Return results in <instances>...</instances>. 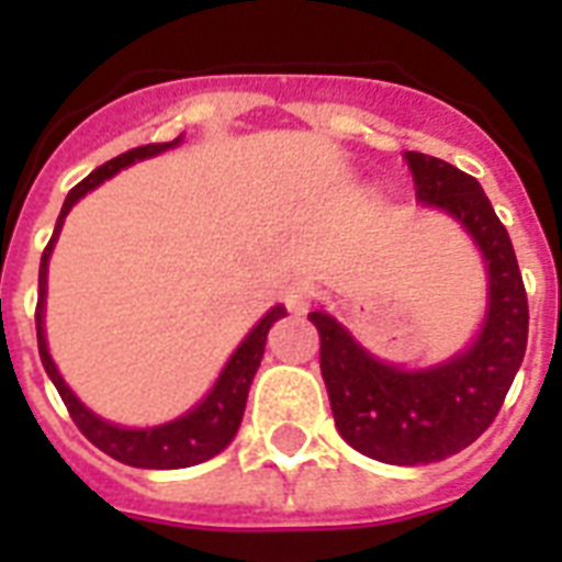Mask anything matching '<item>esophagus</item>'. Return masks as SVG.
<instances>
[{"label": "esophagus", "instance_id": "esophagus-1", "mask_svg": "<svg viewBox=\"0 0 562 562\" xmlns=\"http://www.w3.org/2000/svg\"><path fill=\"white\" fill-rule=\"evenodd\" d=\"M312 297H315V289H312V282L308 280H291L289 285H285V291H282L285 306H289L291 312H297V315L300 312H306Z\"/></svg>", "mask_w": 562, "mask_h": 562}]
</instances>
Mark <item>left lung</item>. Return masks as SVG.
Returning <instances> with one entry per match:
<instances>
[{
  "label": "left lung",
  "instance_id": "8db88e82",
  "mask_svg": "<svg viewBox=\"0 0 562 562\" xmlns=\"http://www.w3.org/2000/svg\"><path fill=\"white\" fill-rule=\"evenodd\" d=\"M417 201L461 224L484 254L487 317L470 350L426 370L373 359L333 315L312 312L321 335L335 426L352 449L396 467L443 461L479 440L496 419L528 347V294L505 224L481 183L428 154L405 151Z\"/></svg>",
  "mask_w": 562,
  "mask_h": 562
}]
</instances>
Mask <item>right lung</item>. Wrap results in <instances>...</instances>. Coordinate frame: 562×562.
Returning a JSON list of instances; mask_svg holds the SVG:
<instances>
[{
    "label": "right lung",
    "mask_w": 562,
    "mask_h": 562,
    "mask_svg": "<svg viewBox=\"0 0 562 562\" xmlns=\"http://www.w3.org/2000/svg\"><path fill=\"white\" fill-rule=\"evenodd\" d=\"M178 143L180 136L175 143L139 145V148H131L127 154H119V157L108 160L104 166H99L90 178H83L72 192L66 194L64 210H60V218H57L55 224V233L48 238L46 250H43V259H40V294L37 312H34V321H37L40 361H43L48 379L55 382L57 393H60V400H64L66 411H69V417L75 419V426L81 428V435L87 437L92 446H99L101 452L110 454V458H116V461L127 463V467H143V470H183V467H194V463L210 461L212 454H218L221 449L236 437L238 426H241V417H245L247 391H250L256 368H259V361H262L268 329L285 315V308L273 306L271 312L250 329V335H247L245 341L238 344V350L229 356L227 368L221 370L218 382L212 384V391L203 396L201 405H194L189 414L171 419L166 426H113L108 419L95 417V414L69 391V384L64 382V375L57 373L55 361L48 356L46 333H43V306H46L48 256H52V247H55L57 236H60L64 218L69 215V210H72L75 203H78V198H83L90 189H95L99 183L113 178L116 171H122L125 166H131V162L136 160H145V157H154V154L169 151V148H175Z\"/></svg>",
    "instance_id": "right-lung-1"
}]
</instances>
